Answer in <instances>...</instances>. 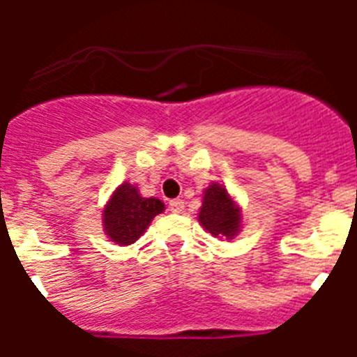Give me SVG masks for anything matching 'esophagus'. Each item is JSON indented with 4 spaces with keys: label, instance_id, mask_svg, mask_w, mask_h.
<instances>
[{
    "label": "esophagus",
    "instance_id": "34e87169",
    "mask_svg": "<svg viewBox=\"0 0 357 357\" xmlns=\"http://www.w3.org/2000/svg\"><path fill=\"white\" fill-rule=\"evenodd\" d=\"M184 202L182 200H178V198H176V200H172L169 202V211H172V213H175V214H181V213H184Z\"/></svg>",
    "mask_w": 357,
    "mask_h": 357
}]
</instances>
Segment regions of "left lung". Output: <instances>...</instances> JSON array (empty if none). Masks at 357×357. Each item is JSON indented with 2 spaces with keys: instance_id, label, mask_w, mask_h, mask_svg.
<instances>
[{
  "instance_id": "left-lung-1",
  "label": "left lung",
  "mask_w": 357,
  "mask_h": 357,
  "mask_svg": "<svg viewBox=\"0 0 357 357\" xmlns=\"http://www.w3.org/2000/svg\"><path fill=\"white\" fill-rule=\"evenodd\" d=\"M198 222L204 229L209 230L214 238L232 239L238 234L241 229V211L227 193L225 185L213 182L206 189Z\"/></svg>"
}]
</instances>
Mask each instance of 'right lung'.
Segmentation results:
<instances>
[{
  "mask_svg": "<svg viewBox=\"0 0 357 357\" xmlns=\"http://www.w3.org/2000/svg\"><path fill=\"white\" fill-rule=\"evenodd\" d=\"M164 211L159 198H143L132 184L125 182L116 189L103 209V227L110 241L132 245L139 239L150 222Z\"/></svg>",
  "mask_w": 357,
  "mask_h": 357,
  "instance_id": "add662e5",
  "label": "right lung"
}]
</instances>
